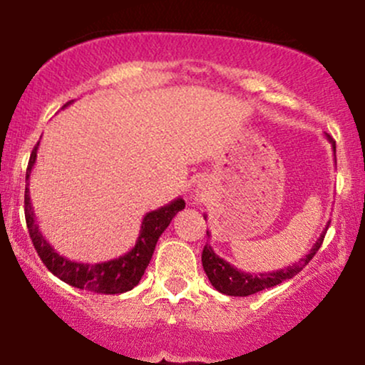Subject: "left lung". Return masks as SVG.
Here are the masks:
<instances>
[{"label":"left lung","instance_id":"obj_1","mask_svg":"<svg viewBox=\"0 0 365 365\" xmlns=\"http://www.w3.org/2000/svg\"><path fill=\"white\" fill-rule=\"evenodd\" d=\"M327 139L330 140L333 151H335V140H333L328 134ZM328 226H330V222L324 227L322 235H319V238L316 240L313 248L309 250V253L306 255V257H302L301 260L294 263V265H289L277 272H269V274H247V272H241L236 269V267H232L231 263L222 260L219 255L214 253L210 245H205L204 250H202V267H204L205 274H207L210 284L214 285L216 291L226 294V296H252V294L260 292L263 289L274 287V285H279L280 282H284V280L292 279L294 275L299 274V272L311 262V258L314 257L319 247H322ZM207 236H210L209 231Z\"/></svg>","mask_w":365,"mask_h":365}]
</instances>
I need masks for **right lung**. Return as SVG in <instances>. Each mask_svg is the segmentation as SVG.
<instances>
[{"label":"right lung","mask_w":365,"mask_h":365,"mask_svg":"<svg viewBox=\"0 0 365 365\" xmlns=\"http://www.w3.org/2000/svg\"><path fill=\"white\" fill-rule=\"evenodd\" d=\"M69 103L71 102L66 103L64 107H68ZM37 149L38 143L35 144L32 155H30L27 177H25L27 178V187H25V221H27L29 235L32 238L34 247L37 250L43 265L56 277L63 280V282L78 289H88L91 292L122 294L134 289L139 284L140 277L144 275V270H146L148 263L151 260L158 240H160V236L168 227L171 219L177 216L178 210L185 207V200L182 197H178V199L163 205V207L148 212L143 219L139 238L135 241L134 248L125 255H122V257L100 263L71 262L66 257H61L47 243V240L43 238L41 230H38L37 221H35L32 202H30L29 180L35 165V160H37Z\"/></svg>","instance_id":"obj_1"}]
</instances>
